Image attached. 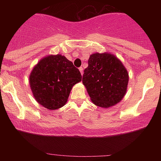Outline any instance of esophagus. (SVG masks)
I'll return each instance as SVG.
<instances>
[{"label": "esophagus", "mask_w": 161, "mask_h": 161, "mask_svg": "<svg viewBox=\"0 0 161 161\" xmlns=\"http://www.w3.org/2000/svg\"><path fill=\"white\" fill-rule=\"evenodd\" d=\"M83 67H79V71H80V73H81V74L82 75H83Z\"/></svg>", "instance_id": "obj_1"}]
</instances>
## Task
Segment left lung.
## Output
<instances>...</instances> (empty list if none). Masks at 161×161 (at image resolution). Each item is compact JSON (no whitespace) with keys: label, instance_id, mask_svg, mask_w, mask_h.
<instances>
[{"label":"left lung","instance_id":"obj_1","mask_svg":"<svg viewBox=\"0 0 161 161\" xmlns=\"http://www.w3.org/2000/svg\"><path fill=\"white\" fill-rule=\"evenodd\" d=\"M84 70L82 83L92 101L109 108L123 99L126 92L129 74L123 64L110 53H93Z\"/></svg>","mask_w":161,"mask_h":161}]
</instances>
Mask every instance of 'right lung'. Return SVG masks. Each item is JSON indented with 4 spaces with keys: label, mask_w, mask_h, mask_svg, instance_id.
<instances>
[{
    "label": "right lung",
    "mask_w": 161,
    "mask_h": 161,
    "mask_svg": "<svg viewBox=\"0 0 161 161\" xmlns=\"http://www.w3.org/2000/svg\"><path fill=\"white\" fill-rule=\"evenodd\" d=\"M82 80L79 69L64 56L51 55L41 60L29 76L35 98L49 110H56L67 101L75 84Z\"/></svg>",
    "instance_id": "right-lung-1"
}]
</instances>
